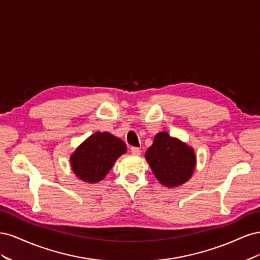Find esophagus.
I'll return each instance as SVG.
<instances>
[{
    "label": "esophagus",
    "mask_w": 260,
    "mask_h": 260,
    "mask_svg": "<svg viewBox=\"0 0 260 260\" xmlns=\"http://www.w3.org/2000/svg\"><path fill=\"white\" fill-rule=\"evenodd\" d=\"M130 151H131V153H132V155H136V156H139V155H141V149L139 148V147H131L130 148Z\"/></svg>",
    "instance_id": "obj_1"
}]
</instances>
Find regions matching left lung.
Instances as JSON below:
<instances>
[{
	"mask_svg": "<svg viewBox=\"0 0 260 260\" xmlns=\"http://www.w3.org/2000/svg\"><path fill=\"white\" fill-rule=\"evenodd\" d=\"M145 158L157 180L168 187L186 182L195 167L193 149L178 139L170 138L167 132H159L155 136Z\"/></svg>",
	"mask_w": 260,
	"mask_h": 260,
	"instance_id": "1",
	"label": "left lung"
}]
</instances>
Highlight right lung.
Instances as JSON below:
<instances>
[{"mask_svg":"<svg viewBox=\"0 0 260 260\" xmlns=\"http://www.w3.org/2000/svg\"><path fill=\"white\" fill-rule=\"evenodd\" d=\"M125 151L127 147L120 139L108 132H96L72 155V167L81 180L95 183L105 178L118 157Z\"/></svg>","mask_w":260,"mask_h":260,"instance_id":"right-lung-1","label":"right lung"}]
</instances>
